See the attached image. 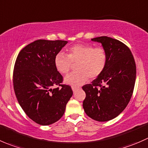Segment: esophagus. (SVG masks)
Instances as JSON below:
<instances>
[{
    "instance_id": "1",
    "label": "esophagus",
    "mask_w": 148,
    "mask_h": 148,
    "mask_svg": "<svg viewBox=\"0 0 148 148\" xmlns=\"http://www.w3.org/2000/svg\"><path fill=\"white\" fill-rule=\"evenodd\" d=\"M77 87H73V86H72V90H73V92L75 91V90H76V89H77Z\"/></svg>"
}]
</instances>
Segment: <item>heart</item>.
Here are the masks:
<instances>
[{
  "label": "heart",
  "instance_id": "1",
  "mask_svg": "<svg viewBox=\"0 0 148 148\" xmlns=\"http://www.w3.org/2000/svg\"><path fill=\"white\" fill-rule=\"evenodd\" d=\"M57 71L61 74H68L73 64H76L77 72L64 79L66 84L73 87L81 86L88 77L94 79L103 73L107 63V54L102 47H93L88 44H77L68 49V55L57 54L54 60Z\"/></svg>",
  "mask_w": 148,
  "mask_h": 148
}]
</instances>
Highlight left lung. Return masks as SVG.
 Listing matches in <instances>:
<instances>
[{
    "mask_svg": "<svg viewBox=\"0 0 148 148\" xmlns=\"http://www.w3.org/2000/svg\"><path fill=\"white\" fill-rule=\"evenodd\" d=\"M101 44L107 63L101 74L82 87L86 93L83 107L98 122H107L120 114L130 102L136 79V65L128 47L108 36L91 39Z\"/></svg>",
    "mask_w": 148,
    "mask_h": 148,
    "instance_id": "1",
    "label": "left lung"
}]
</instances>
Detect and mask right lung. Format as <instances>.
<instances>
[{
  "label": "right lung",
  "instance_id": "obj_1",
  "mask_svg": "<svg viewBox=\"0 0 148 148\" xmlns=\"http://www.w3.org/2000/svg\"><path fill=\"white\" fill-rule=\"evenodd\" d=\"M67 41L38 39L18 53L14 70V88L20 106L31 119L41 125L59 120L73 96L71 86L62 85L55 57ZM61 86L60 89L54 88Z\"/></svg>",
  "mask_w": 148,
  "mask_h": 148
}]
</instances>
